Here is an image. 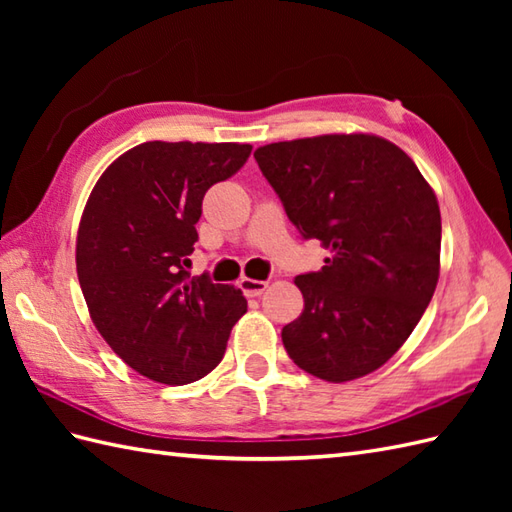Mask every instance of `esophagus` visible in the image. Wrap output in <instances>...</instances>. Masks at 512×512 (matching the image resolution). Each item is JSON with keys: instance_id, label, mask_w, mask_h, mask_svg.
<instances>
[{"instance_id": "esophagus-1", "label": "esophagus", "mask_w": 512, "mask_h": 512, "mask_svg": "<svg viewBox=\"0 0 512 512\" xmlns=\"http://www.w3.org/2000/svg\"><path fill=\"white\" fill-rule=\"evenodd\" d=\"M239 288H242L246 297H259L268 288V284H266V281H259V279L242 277V279H239Z\"/></svg>"}]
</instances>
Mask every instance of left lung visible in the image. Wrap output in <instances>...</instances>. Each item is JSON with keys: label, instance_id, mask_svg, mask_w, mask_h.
Instances as JSON below:
<instances>
[{"label": "left lung", "instance_id": "8db88e82", "mask_svg": "<svg viewBox=\"0 0 512 512\" xmlns=\"http://www.w3.org/2000/svg\"><path fill=\"white\" fill-rule=\"evenodd\" d=\"M255 160L303 239L330 250L295 279L301 317L281 330L308 374L345 383L385 365L436 292V193L385 138L330 134L259 147Z\"/></svg>", "mask_w": 512, "mask_h": 512}]
</instances>
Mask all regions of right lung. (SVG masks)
Listing matches in <instances>:
<instances>
[{"label":"right lung","instance_id":"1","mask_svg":"<svg viewBox=\"0 0 512 512\" xmlns=\"http://www.w3.org/2000/svg\"><path fill=\"white\" fill-rule=\"evenodd\" d=\"M250 149L151 140L114 160L85 204L76 273L90 317L107 345L156 383L209 374L246 312L242 290L187 268L204 193L235 176Z\"/></svg>","mask_w":512,"mask_h":512}]
</instances>
